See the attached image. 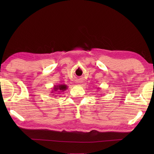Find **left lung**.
<instances>
[{"label": "left lung", "mask_w": 154, "mask_h": 154, "mask_svg": "<svg viewBox=\"0 0 154 154\" xmlns=\"http://www.w3.org/2000/svg\"><path fill=\"white\" fill-rule=\"evenodd\" d=\"M98 89H99V88H98Z\"/></svg>", "instance_id": "1"}]
</instances>
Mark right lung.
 <instances>
[{
	"label": "right lung",
	"instance_id": "add662e5",
	"mask_svg": "<svg viewBox=\"0 0 154 154\" xmlns=\"http://www.w3.org/2000/svg\"><path fill=\"white\" fill-rule=\"evenodd\" d=\"M67 89V86L66 85L64 84H61V85H55L53 88V90H52L51 93H59L58 94H60V93L63 92L64 91H65ZM54 95V94H52ZM55 97H57V95H54Z\"/></svg>",
	"mask_w": 154,
	"mask_h": 154
}]
</instances>
